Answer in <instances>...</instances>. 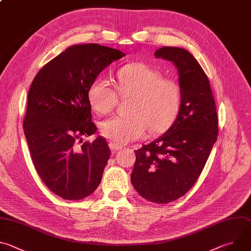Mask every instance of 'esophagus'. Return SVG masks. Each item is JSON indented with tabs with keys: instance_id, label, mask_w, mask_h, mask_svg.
<instances>
[{
	"instance_id": "esophagus-1",
	"label": "esophagus",
	"mask_w": 251,
	"mask_h": 251,
	"mask_svg": "<svg viewBox=\"0 0 251 251\" xmlns=\"http://www.w3.org/2000/svg\"><path fill=\"white\" fill-rule=\"evenodd\" d=\"M109 147H110V149H111V151L114 153V152H116V151H118V150H121L123 147L121 146V145H118V144H115V143H110L109 144Z\"/></svg>"
}]
</instances>
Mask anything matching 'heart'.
Masks as SVG:
<instances>
[{"label":"heart","mask_w":251,"mask_h":251,"mask_svg":"<svg viewBox=\"0 0 251 251\" xmlns=\"http://www.w3.org/2000/svg\"><path fill=\"white\" fill-rule=\"evenodd\" d=\"M116 89L122 97L133 96L130 116H114L103 122L102 135L115 144H126L166 130L175 120L181 106V88L159 70L145 63L122 67L117 74ZM88 101L99 114L110 113L118 103V95L105 77L95 78L87 91Z\"/></svg>","instance_id":"b5f03b06"}]
</instances>
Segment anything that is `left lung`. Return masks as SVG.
Returning <instances> with one entry per match:
<instances>
[{"label":"left lung","instance_id":"left-lung-1","mask_svg":"<svg viewBox=\"0 0 251 251\" xmlns=\"http://www.w3.org/2000/svg\"><path fill=\"white\" fill-rule=\"evenodd\" d=\"M154 55L176 67L181 106L162 136L135 151L131 182L142 198L168 203L183 197L199 178L217 141L218 114L208 78L191 52L164 47Z\"/></svg>","mask_w":251,"mask_h":251}]
</instances>
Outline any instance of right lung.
Wrapping results in <instances>:
<instances>
[{
	"instance_id": "right-lung-1",
	"label": "right lung",
	"mask_w": 251,
	"mask_h": 251,
	"mask_svg": "<svg viewBox=\"0 0 251 251\" xmlns=\"http://www.w3.org/2000/svg\"><path fill=\"white\" fill-rule=\"evenodd\" d=\"M123 56L98 44L71 46L30 85L24 132L31 160L45 185L64 200L84 199L101 182L110 149L101 136L82 143L97 130L87 91L104 68Z\"/></svg>"
}]
</instances>
